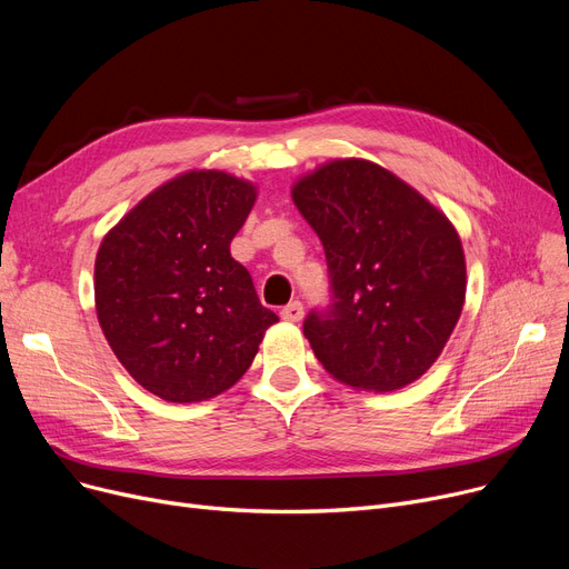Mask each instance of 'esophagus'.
Masks as SVG:
<instances>
[{
    "mask_svg": "<svg viewBox=\"0 0 569 569\" xmlns=\"http://www.w3.org/2000/svg\"><path fill=\"white\" fill-rule=\"evenodd\" d=\"M281 318H283L286 322H300V320L305 318V307H302V302H290L288 307H283V309H281Z\"/></svg>",
    "mask_w": 569,
    "mask_h": 569,
    "instance_id": "34e87169",
    "label": "esophagus"
}]
</instances>
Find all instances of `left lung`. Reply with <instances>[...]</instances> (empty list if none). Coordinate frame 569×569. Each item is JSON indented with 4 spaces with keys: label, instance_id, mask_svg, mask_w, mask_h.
<instances>
[{
    "label": "left lung",
    "instance_id": "obj_1",
    "mask_svg": "<svg viewBox=\"0 0 569 569\" xmlns=\"http://www.w3.org/2000/svg\"><path fill=\"white\" fill-rule=\"evenodd\" d=\"M295 207L320 237L332 307L305 320L335 380L392 392L425 376L466 302L455 223L401 177L367 159H332L297 177Z\"/></svg>",
    "mask_w": 569,
    "mask_h": 569
}]
</instances>
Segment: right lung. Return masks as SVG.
Here are the masks:
<instances>
[{"instance_id": "add662e5", "label": "right lung", "mask_w": 569, "mask_h": 569, "mask_svg": "<svg viewBox=\"0 0 569 569\" xmlns=\"http://www.w3.org/2000/svg\"><path fill=\"white\" fill-rule=\"evenodd\" d=\"M256 198L249 179L187 170L103 237L94 262L99 325L131 378L163 401L196 403L230 390L279 322L230 256Z\"/></svg>"}]
</instances>
